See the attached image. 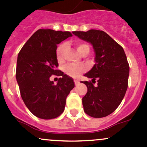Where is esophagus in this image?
I'll return each mask as SVG.
<instances>
[{
    "mask_svg": "<svg viewBox=\"0 0 147 147\" xmlns=\"http://www.w3.org/2000/svg\"><path fill=\"white\" fill-rule=\"evenodd\" d=\"M74 82H75V85H78V84H79L80 83V82L78 80H74Z\"/></svg>",
    "mask_w": 147,
    "mask_h": 147,
    "instance_id": "1",
    "label": "esophagus"
}]
</instances>
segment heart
I'll return each instance as SVG.
<instances>
[{
	"instance_id": "obj_1",
	"label": "heart",
	"mask_w": 147,
	"mask_h": 147,
	"mask_svg": "<svg viewBox=\"0 0 147 147\" xmlns=\"http://www.w3.org/2000/svg\"><path fill=\"white\" fill-rule=\"evenodd\" d=\"M75 47L80 54L83 55L84 53L88 54L90 50V45L86 42H77L75 44ZM66 45L61 44L57 47L56 50V55L58 61H63L64 58V53ZM85 67L83 65H68L65 67V72L67 75L72 78H78L82 72L85 71Z\"/></svg>"
}]
</instances>
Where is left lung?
<instances>
[{
	"instance_id": "1",
	"label": "left lung",
	"mask_w": 147,
	"mask_h": 147,
	"mask_svg": "<svg viewBox=\"0 0 147 147\" xmlns=\"http://www.w3.org/2000/svg\"><path fill=\"white\" fill-rule=\"evenodd\" d=\"M72 33L90 42L95 52V62L85 76L87 92L82 98L84 111L92 117L108 116L119 107L128 87L129 65L123 47L102 30H90ZM97 86H94L96 80Z\"/></svg>"
}]
</instances>
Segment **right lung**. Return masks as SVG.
Listing matches in <instances>:
<instances>
[{
    "mask_svg": "<svg viewBox=\"0 0 147 147\" xmlns=\"http://www.w3.org/2000/svg\"><path fill=\"white\" fill-rule=\"evenodd\" d=\"M72 36L70 32L39 29L18 55L16 77L25 105L37 117L54 119L65 109L66 98L75 87L73 80L57 69V44ZM60 76L57 84L49 80Z\"/></svg>",
    "mask_w": 147,
    "mask_h": 147,
    "instance_id": "1",
    "label": "right lung"
}]
</instances>
